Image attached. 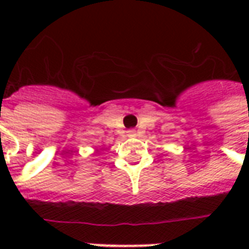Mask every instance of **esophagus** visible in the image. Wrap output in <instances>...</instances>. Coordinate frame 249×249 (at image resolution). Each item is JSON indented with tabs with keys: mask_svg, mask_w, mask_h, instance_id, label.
I'll return each instance as SVG.
<instances>
[{
	"mask_svg": "<svg viewBox=\"0 0 249 249\" xmlns=\"http://www.w3.org/2000/svg\"><path fill=\"white\" fill-rule=\"evenodd\" d=\"M126 133H128V136H130V137L136 136V130H134V129H129Z\"/></svg>",
	"mask_w": 249,
	"mask_h": 249,
	"instance_id": "1",
	"label": "esophagus"
}]
</instances>
